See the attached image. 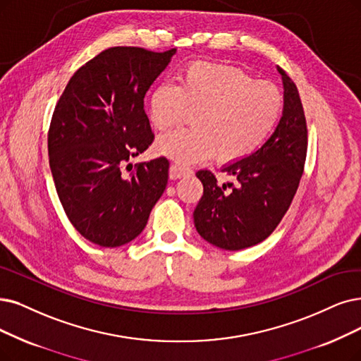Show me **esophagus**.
<instances>
[{
    "instance_id": "esophagus-1",
    "label": "esophagus",
    "mask_w": 361,
    "mask_h": 361,
    "mask_svg": "<svg viewBox=\"0 0 361 361\" xmlns=\"http://www.w3.org/2000/svg\"><path fill=\"white\" fill-rule=\"evenodd\" d=\"M192 170L186 166H180V164H171L170 166V178L171 179H176L180 176H188L191 175Z\"/></svg>"
}]
</instances>
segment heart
Wrapping results in <instances>:
<instances>
[{"mask_svg":"<svg viewBox=\"0 0 361 361\" xmlns=\"http://www.w3.org/2000/svg\"><path fill=\"white\" fill-rule=\"evenodd\" d=\"M148 112L161 132L194 112V127L161 136L155 145L158 152L182 164L213 154L233 163L253 154L272 133L283 112V94L274 84L253 81L238 68L195 62L182 71L178 85H157Z\"/></svg>","mask_w":361,"mask_h":361,"instance_id":"b5f03b06","label":"heart"}]
</instances>
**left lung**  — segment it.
Listing matches in <instances>:
<instances>
[{"instance_id":"8db88e82","label":"left lung","mask_w":361,"mask_h":361,"mask_svg":"<svg viewBox=\"0 0 361 361\" xmlns=\"http://www.w3.org/2000/svg\"><path fill=\"white\" fill-rule=\"evenodd\" d=\"M283 117L271 137L252 155L222 169L234 183L219 185L210 170H198L203 195L194 210L198 234L224 250H241L268 238L289 210L304 173L308 130L298 87L280 68ZM231 188V190L227 188Z\"/></svg>"}]
</instances>
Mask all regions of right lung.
Wrapping results in <instances>:
<instances>
[{"label": "right lung", "mask_w": 361, "mask_h": 361, "mask_svg": "<svg viewBox=\"0 0 361 361\" xmlns=\"http://www.w3.org/2000/svg\"><path fill=\"white\" fill-rule=\"evenodd\" d=\"M175 53L106 49L71 77L56 104L47 137L56 191L71 224L102 247L135 240L166 190V157L135 167L128 160L154 142L143 97Z\"/></svg>", "instance_id": "1"}]
</instances>
